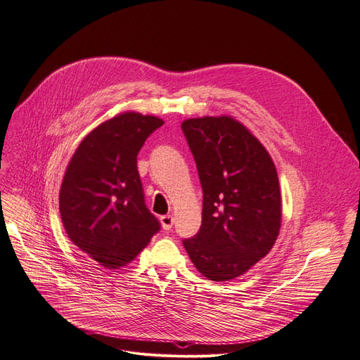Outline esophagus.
<instances>
[{"instance_id": "1", "label": "esophagus", "mask_w": 360, "mask_h": 360, "mask_svg": "<svg viewBox=\"0 0 360 360\" xmlns=\"http://www.w3.org/2000/svg\"><path fill=\"white\" fill-rule=\"evenodd\" d=\"M160 222H162V227H163V230H170V229H172V225H173V217H170V215H165V217L160 218Z\"/></svg>"}]
</instances>
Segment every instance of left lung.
Wrapping results in <instances>:
<instances>
[{"instance_id": "left-lung-1", "label": "left lung", "mask_w": 360, "mask_h": 360, "mask_svg": "<svg viewBox=\"0 0 360 360\" xmlns=\"http://www.w3.org/2000/svg\"><path fill=\"white\" fill-rule=\"evenodd\" d=\"M182 130L203 188L202 227L184 248L209 281H233L269 254L281 231L282 194L274 162L231 115L187 118Z\"/></svg>"}]
</instances>
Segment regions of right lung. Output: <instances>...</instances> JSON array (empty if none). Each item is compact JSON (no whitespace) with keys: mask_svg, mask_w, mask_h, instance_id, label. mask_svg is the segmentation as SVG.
<instances>
[{"mask_svg":"<svg viewBox=\"0 0 360 360\" xmlns=\"http://www.w3.org/2000/svg\"><path fill=\"white\" fill-rule=\"evenodd\" d=\"M163 123L155 115L120 112L93 129L66 166L59 191L63 229L108 270L135 259L160 229L143 202L136 155Z\"/></svg>","mask_w":360,"mask_h":360,"instance_id":"obj_1","label":"right lung"}]
</instances>
